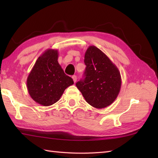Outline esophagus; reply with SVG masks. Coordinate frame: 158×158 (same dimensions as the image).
I'll list each match as a JSON object with an SVG mask.
<instances>
[{
	"label": "esophagus",
	"instance_id": "obj_1",
	"mask_svg": "<svg viewBox=\"0 0 158 158\" xmlns=\"http://www.w3.org/2000/svg\"><path fill=\"white\" fill-rule=\"evenodd\" d=\"M72 78H73V81H74V83H75L76 81H77V76L76 75H73V77H72Z\"/></svg>",
	"mask_w": 158,
	"mask_h": 158
}]
</instances>
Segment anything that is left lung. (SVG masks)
<instances>
[{"label":"left lung","mask_w":158,"mask_h":158,"mask_svg":"<svg viewBox=\"0 0 158 158\" xmlns=\"http://www.w3.org/2000/svg\"><path fill=\"white\" fill-rule=\"evenodd\" d=\"M84 79L76 83L86 102L96 109H103L115 101L120 92L122 79L119 69L108 56L91 45L85 53Z\"/></svg>","instance_id":"1"}]
</instances>
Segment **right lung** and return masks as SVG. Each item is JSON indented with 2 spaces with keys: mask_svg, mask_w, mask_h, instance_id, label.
I'll use <instances>...</instances> for the list:
<instances>
[{
  "mask_svg": "<svg viewBox=\"0 0 158 158\" xmlns=\"http://www.w3.org/2000/svg\"><path fill=\"white\" fill-rule=\"evenodd\" d=\"M58 51L48 49L40 56L28 76L26 85L33 100L44 106L58 102L73 80L59 64Z\"/></svg>",
  "mask_w": 158,
  "mask_h": 158,
  "instance_id": "add662e5",
  "label": "right lung"
}]
</instances>
